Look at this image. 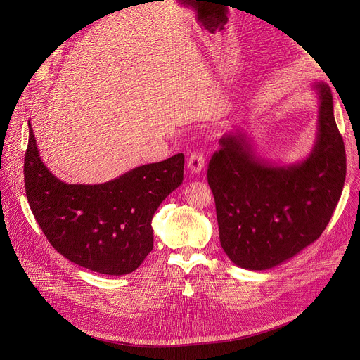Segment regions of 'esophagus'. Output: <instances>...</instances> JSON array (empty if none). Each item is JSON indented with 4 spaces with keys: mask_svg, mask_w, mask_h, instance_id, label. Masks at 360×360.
<instances>
[{
    "mask_svg": "<svg viewBox=\"0 0 360 360\" xmlns=\"http://www.w3.org/2000/svg\"><path fill=\"white\" fill-rule=\"evenodd\" d=\"M188 169H190L191 174H200L204 167V153L201 150H195L188 158Z\"/></svg>",
    "mask_w": 360,
    "mask_h": 360,
    "instance_id": "1",
    "label": "esophagus"
}]
</instances>
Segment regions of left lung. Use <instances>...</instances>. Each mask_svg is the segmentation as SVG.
Listing matches in <instances>:
<instances>
[{
  "label": "left lung",
  "mask_w": 360,
  "mask_h": 360,
  "mask_svg": "<svg viewBox=\"0 0 360 360\" xmlns=\"http://www.w3.org/2000/svg\"><path fill=\"white\" fill-rule=\"evenodd\" d=\"M319 98L318 134L311 155L271 166L254 155L240 132L224 134L207 169L220 245L236 266L267 270L295 257L324 232L342 197L346 150L327 84Z\"/></svg>",
  "instance_id": "1"
}]
</instances>
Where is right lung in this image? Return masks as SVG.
I'll list each match as a JSON object with an SVG mask.
<instances>
[{"label": "right lung", "mask_w": 360, "mask_h": 360, "mask_svg": "<svg viewBox=\"0 0 360 360\" xmlns=\"http://www.w3.org/2000/svg\"><path fill=\"white\" fill-rule=\"evenodd\" d=\"M182 153L143 165L99 185L65 184L44 165L29 121L25 186L32 213L52 247L91 271L122 276L153 250L151 219L182 184Z\"/></svg>", "instance_id": "add662e5"}]
</instances>
